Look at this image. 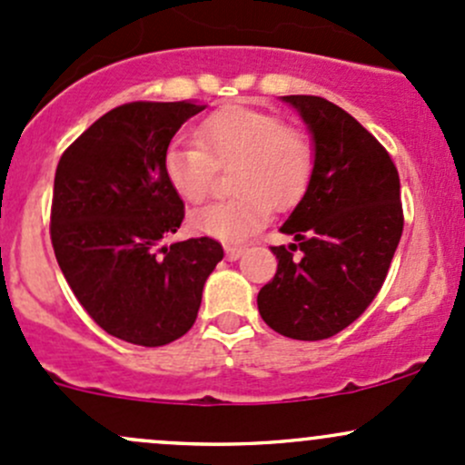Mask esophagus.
<instances>
[{"instance_id": "1", "label": "esophagus", "mask_w": 465, "mask_h": 465, "mask_svg": "<svg viewBox=\"0 0 465 465\" xmlns=\"http://www.w3.org/2000/svg\"><path fill=\"white\" fill-rule=\"evenodd\" d=\"M224 253H227V260H238L244 253V247H233V244H227V247H224Z\"/></svg>"}]
</instances>
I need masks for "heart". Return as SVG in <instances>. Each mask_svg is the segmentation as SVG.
<instances>
[{"mask_svg":"<svg viewBox=\"0 0 465 465\" xmlns=\"http://www.w3.org/2000/svg\"><path fill=\"white\" fill-rule=\"evenodd\" d=\"M232 167L233 196L193 212L192 227L236 242L256 233L272 207L289 209L302 198L315 167L313 139L273 112L227 105L198 125L196 143H172L163 156L167 181L190 203L205 201L218 172Z\"/></svg>","mask_w":465,"mask_h":465,"instance_id":"b5f03b06","label":"heart"}]
</instances>
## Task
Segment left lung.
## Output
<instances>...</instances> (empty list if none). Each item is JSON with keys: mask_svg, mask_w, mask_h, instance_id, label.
Wrapping results in <instances>:
<instances>
[{"mask_svg": "<svg viewBox=\"0 0 465 465\" xmlns=\"http://www.w3.org/2000/svg\"><path fill=\"white\" fill-rule=\"evenodd\" d=\"M315 141V167L302 201L272 247L278 272L258 293L275 333L318 341L353 324L389 273L404 229L400 174L386 147L349 112L322 96L291 94Z\"/></svg>", "mask_w": 465, "mask_h": 465, "instance_id": "left-lung-1", "label": "left lung"}]
</instances>
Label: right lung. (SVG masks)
<instances>
[{
  "instance_id": "obj_1",
  "label": "right lung",
  "mask_w": 465,
  "mask_h": 465,
  "mask_svg": "<svg viewBox=\"0 0 465 465\" xmlns=\"http://www.w3.org/2000/svg\"><path fill=\"white\" fill-rule=\"evenodd\" d=\"M201 110L187 101L119 105L70 143L54 172L50 241L64 278L90 318L130 344L185 335L224 256L209 236L163 244L185 218L163 156Z\"/></svg>"
}]
</instances>
